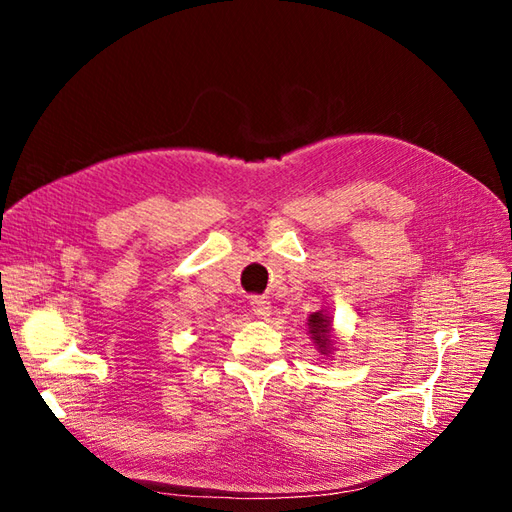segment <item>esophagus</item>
I'll list each match as a JSON object with an SVG mask.
<instances>
[{
	"instance_id": "obj_1",
	"label": "esophagus",
	"mask_w": 512,
	"mask_h": 512,
	"mask_svg": "<svg viewBox=\"0 0 512 512\" xmlns=\"http://www.w3.org/2000/svg\"><path fill=\"white\" fill-rule=\"evenodd\" d=\"M250 305H252V312L260 318H267L271 314V301L267 297H252Z\"/></svg>"
}]
</instances>
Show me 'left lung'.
<instances>
[{"instance_id":"obj_1","label":"left lung","mask_w":512,"mask_h":512,"mask_svg":"<svg viewBox=\"0 0 512 512\" xmlns=\"http://www.w3.org/2000/svg\"><path fill=\"white\" fill-rule=\"evenodd\" d=\"M309 333H312V339L316 342V346L327 354L329 346H331V339H329V331H331V320L329 316H324L322 312H316L309 316Z\"/></svg>"}]
</instances>
